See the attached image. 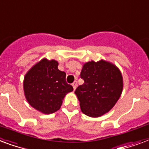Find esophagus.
<instances>
[{
	"mask_svg": "<svg viewBox=\"0 0 149 149\" xmlns=\"http://www.w3.org/2000/svg\"><path fill=\"white\" fill-rule=\"evenodd\" d=\"M72 86H73V88H74V90H75L76 89V88H77V81H74L73 84H72Z\"/></svg>",
	"mask_w": 149,
	"mask_h": 149,
	"instance_id": "34e87169",
	"label": "esophagus"
}]
</instances>
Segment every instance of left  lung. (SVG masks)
Instances as JSON below:
<instances>
[{"label":"left lung","mask_w":149,"mask_h":149,"mask_svg":"<svg viewBox=\"0 0 149 149\" xmlns=\"http://www.w3.org/2000/svg\"><path fill=\"white\" fill-rule=\"evenodd\" d=\"M81 78L83 85L74 93L80 102L81 110L91 117L107 113L121 95L124 81L120 69L109 61H88L83 64Z\"/></svg>","instance_id":"left-lung-1"}]
</instances>
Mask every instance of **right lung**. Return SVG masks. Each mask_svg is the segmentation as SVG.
I'll use <instances>...</instances> for the list:
<instances>
[{"label": "right lung", "instance_id": "add662e5", "mask_svg": "<svg viewBox=\"0 0 149 149\" xmlns=\"http://www.w3.org/2000/svg\"><path fill=\"white\" fill-rule=\"evenodd\" d=\"M65 78L66 73L59 70L56 61L42 59L24 77L23 88L27 102L42 113L57 111L65 95L73 91Z\"/></svg>", "mask_w": 149, "mask_h": 149}]
</instances>
